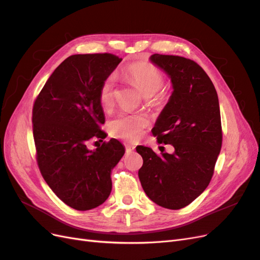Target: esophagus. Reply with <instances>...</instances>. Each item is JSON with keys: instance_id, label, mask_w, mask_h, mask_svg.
Here are the masks:
<instances>
[{"instance_id": "1", "label": "esophagus", "mask_w": 260, "mask_h": 260, "mask_svg": "<svg viewBox=\"0 0 260 260\" xmlns=\"http://www.w3.org/2000/svg\"><path fill=\"white\" fill-rule=\"evenodd\" d=\"M135 152V146L133 145H130V144H127L125 145V153L127 154H131Z\"/></svg>"}]
</instances>
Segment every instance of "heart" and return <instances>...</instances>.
Returning a JSON list of instances; mask_svg holds the SVG:
<instances>
[{"mask_svg":"<svg viewBox=\"0 0 260 260\" xmlns=\"http://www.w3.org/2000/svg\"><path fill=\"white\" fill-rule=\"evenodd\" d=\"M124 73L136 83L145 98L154 96V94L162 88L165 83V76L161 70L147 61L132 62L125 67ZM115 93L116 77L115 75H108L101 82L99 89V100L101 105L104 108L111 107L114 103ZM164 92L157 93L155 96L157 103L164 102ZM147 124L148 120L142 115L120 114L109 121L108 130L111 136L115 138L136 141L142 137Z\"/></svg>","mask_w":260,"mask_h":260,"instance_id":"heart-1","label":"heart"}]
</instances>
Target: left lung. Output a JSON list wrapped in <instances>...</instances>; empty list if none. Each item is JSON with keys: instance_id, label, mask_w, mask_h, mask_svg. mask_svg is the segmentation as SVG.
<instances>
[{"instance_id": "8db88e82", "label": "left lung", "mask_w": 260, "mask_h": 260, "mask_svg": "<svg viewBox=\"0 0 260 260\" xmlns=\"http://www.w3.org/2000/svg\"><path fill=\"white\" fill-rule=\"evenodd\" d=\"M151 60L171 78L174 92L152 132L158 144H171L174 154L156 155L139 145L143 165L139 179L157 205L180 209L208 186L222 144L217 91L198 62L175 55L154 54Z\"/></svg>"}]
</instances>
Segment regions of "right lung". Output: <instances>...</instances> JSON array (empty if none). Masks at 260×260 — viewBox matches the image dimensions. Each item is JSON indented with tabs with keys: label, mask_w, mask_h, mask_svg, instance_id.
<instances>
[{
	"label": "right lung",
	"mask_w": 260,
	"mask_h": 260,
	"mask_svg": "<svg viewBox=\"0 0 260 260\" xmlns=\"http://www.w3.org/2000/svg\"><path fill=\"white\" fill-rule=\"evenodd\" d=\"M120 61L111 53L72 55L54 70L34 103L38 167L57 198L77 210L93 209L108 199L112 169L124 154L116 139L95 151L87 148L91 139L103 142L106 137L99 89Z\"/></svg>",
	"instance_id": "obj_1"
}]
</instances>
